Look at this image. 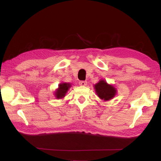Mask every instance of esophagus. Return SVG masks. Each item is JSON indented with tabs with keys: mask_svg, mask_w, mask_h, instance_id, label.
I'll use <instances>...</instances> for the list:
<instances>
[{
	"mask_svg": "<svg viewBox=\"0 0 161 161\" xmlns=\"http://www.w3.org/2000/svg\"><path fill=\"white\" fill-rule=\"evenodd\" d=\"M79 85H81V86H85V85H87V81L81 80V81L79 82Z\"/></svg>",
	"mask_w": 161,
	"mask_h": 161,
	"instance_id": "34e87169",
	"label": "esophagus"
}]
</instances>
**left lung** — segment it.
<instances>
[{
  "mask_svg": "<svg viewBox=\"0 0 161 161\" xmlns=\"http://www.w3.org/2000/svg\"><path fill=\"white\" fill-rule=\"evenodd\" d=\"M96 92L101 99L108 101L112 99L116 94V90L112 85H108L106 81L100 80L94 85Z\"/></svg>",
  "mask_w": 161,
  "mask_h": 161,
  "instance_id": "obj_1",
  "label": "left lung"
}]
</instances>
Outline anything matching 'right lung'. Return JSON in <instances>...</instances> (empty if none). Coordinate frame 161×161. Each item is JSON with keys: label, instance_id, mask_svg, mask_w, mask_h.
Instances as JSON below:
<instances>
[{"label": "right lung", "instance_id": "add662e5", "mask_svg": "<svg viewBox=\"0 0 161 161\" xmlns=\"http://www.w3.org/2000/svg\"><path fill=\"white\" fill-rule=\"evenodd\" d=\"M71 87V85L69 83H62L61 84L59 85V88L58 90L56 91L55 92V97L58 99H62L64 97L65 94L67 93V90H69V88Z\"/></svg>", "mask_w": 161, "mask_h": 161}]
</instances>
